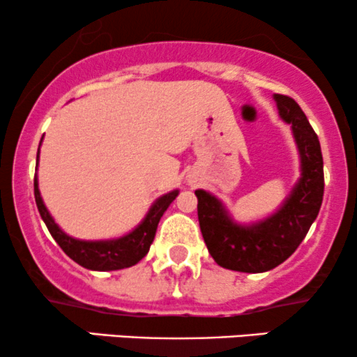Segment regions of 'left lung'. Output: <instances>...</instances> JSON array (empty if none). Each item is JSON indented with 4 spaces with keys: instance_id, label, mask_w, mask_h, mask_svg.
<instances>
[{
    "instance_id": "8db88e82",
    "label": "left lung",
    "mask_w": 357,
    "mask_h": 357,
    "mask_svg": "<svg viewBox=\"0 0 357 357\" xmlns=\"http://www.w3.org/2000/svg\"><path fill=\"white\" fill-rule=\"evenodd\" d=\"M278 116L292 127L301 178L275 213L250 225L236 223L216 196L196 190L198 220L208 252L220 267L245 273L275 268L296 252L317 218L324 196V161L317 134L294 99L275 93Z\"/></svg>"
}]
</instances>
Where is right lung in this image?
I'll use <instances>...</instances> for the list:
<instances>
[{"mask_svg":"<svg viewBox=\"0 0 357 357\" xmlns=\"http://www.w3.org/2000/svg\"><path fill=\"white\" fill-rule=\"evenodd\" d=\"M40 144H42V141H40ZM38 158L40 149L36 153V166H38ZM178 195L179 190H174L159 196L151 204L144 220L132 231H129L124 236H119V238L112 240H79L67 235L55 223L50 211L45 206L38 190V176L35 174V202L36 206H38L40 216H42L45 225H47L53 240L60 245V248L73 261H77L84 268L97 270V272H110V270L132 267L139 260H142L147 255V252H149L151 243H153L159 220H161V216L165 215V211L169 208V204L174 202Z\"/></svg>","mask_w":357,"mask_h":357,"instance_id":"add662e5","label":"right lung"}]
</instances>
